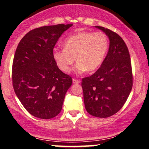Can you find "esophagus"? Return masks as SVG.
<instances>
[{
	"instance_id": "esophagus-1",
	"label": "esophagus",
	"mask_w": 149,
	"mask_h": 149,
	"mask_svg": "<svg viewBox=\"0 0 149 149\" xmlns=\"http://www.w3.org/2000/svg\"><path fill=\"white\" fill-rule=\"evenodd\" d=\"M73 83H75V84H79V83H80V80H76V79H73Z\"/></svg>"
}]
</instances>
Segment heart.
Masks as SVG:
<instances>
[{
  "label": "heart",
  "mask_w": 149,
  "mask_h": 149,
  "mask_svg": "<svg viewBox=\"0 0 149 149\" xmlns=\"http://www.w3.org/2000/svg\"><path fill=\"white\" fill-rule=\"evenodd\" d=\"M64 47L53 51V58L61 71L71 72L77 59V73L92 72L103 63L109 49V39L102 32H78L66 38Z\"/></svg>",
  "instance_id": "1"
}]
</instances>
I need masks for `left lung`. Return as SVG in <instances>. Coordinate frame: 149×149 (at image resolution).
Masks as SVG:
<instances>
[{
	"label": "left lung",
	"instance_id": "left-lung-1",
	"mask_svg": "<svg viewBox=\"0 0 149 149\" xmlns=\"http://www.w3.org/2000/svg\"><path fill=\"white\" fill-rule=\"evenodd\" d=\"M95 27L109 38V51L100 69L83 78L81 85L87 111L95 117L108 118L120 110L130 94L133 84L131 60L122 38L104 27Z\"/></svg>",
	"mask_w": 149,
	"mask_h": 149
}]
</instances>
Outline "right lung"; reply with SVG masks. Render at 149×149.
Returning a JSON list of instances; mask_svg holds the SVG:
<instances>
[{"label": "right lung", "instance_id": "add662e5", "mask_svg": "<svg viewBox=\"0 0 149 149\" xmlns=\"http://www.w3.org/2000/svg\"><path fill=\"white\" fill-rule=\"evenodd\" d=\"M73 24L45 26L30 31L17 47L13 64L15 94L30 114L41 119L57 116L72 78L58 68L53 49Z\"/></svg>", "mask_w": 149, "mask_h": 149}]
</instances>
